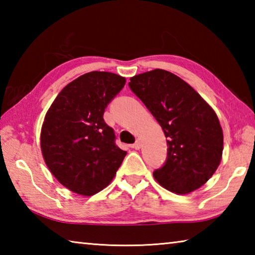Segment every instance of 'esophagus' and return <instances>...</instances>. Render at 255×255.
<instances>
[{"label":"esophagus","instance_id":"34e87169","mask_svg":"<svg viewBox=\"0 0 255 255\" xmlns=\"http://www.w3.org/2000/svg\"><path fill=\"white\" fill-rule=\"evenodd\" d=\"M131 147L135 148V149H139L141 147V141H140L139 138H137L136 141H135V144H132Z\"/></svg>","mask_w":255,"mask_h":255}]
</instances>
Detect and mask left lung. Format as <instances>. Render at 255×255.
Returning a JSON list of instances; mask_svg holds the SVG:
<instances>
[{
    "instance_id": "8db88e82",
    "label": "left lung",
    "mask_w": 255,
    "mask_h": 255,
    "mask_svg": "<svg viewBox=\"0 0 255 255\" xmlns=\"http://www.w3.org/2000/svg\"><path fill=\"white\" fill-rule=\"evenodd\" d=\"M129 88L161 125L167 158L154 171L157 182L178 195L202 187L222 161L224 136L208 103L173 73L153 70L130 77Z\"/></svg>"
}]
</instances>
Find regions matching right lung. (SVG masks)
<instances>
[{"label":"right lung","mask_w":255,"mask_h":255,"mask_svg":"<svg viewBox=\"0 0 255 255\" xmlns=\"http://www.w3.org/2000/svg\"><path fill=\"white\" fill-rule=\"evenodd\" d=\"M126 79L110 72H90L68 83L51 103L40 133L46 165L60 184L82 196L109 185L127 152L115 144L105 109Z\"/></svg>","instance_id":"obj_1"}]
</instances>
